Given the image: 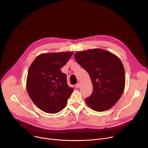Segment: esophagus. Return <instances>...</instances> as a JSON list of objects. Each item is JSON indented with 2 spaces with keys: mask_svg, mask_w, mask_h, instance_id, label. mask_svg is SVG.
Here are the masks:
<instances>
[{
  "mask_svg": "<svg viewBox=\"0 0 148 148\" xmlns=\"http://www.w3.org/2000/svg\"><path fill=\"white\" fill-rule=\"evenodd\" d=\"M80 87H81V83L80 82H78L75 85V87L77 88H79Z\"/></svg>",
  "mask_w": 148,
  "mask_h": 148,
  "instance_id": "34e87169",
  "label": "esophagus"
}]
</instances>
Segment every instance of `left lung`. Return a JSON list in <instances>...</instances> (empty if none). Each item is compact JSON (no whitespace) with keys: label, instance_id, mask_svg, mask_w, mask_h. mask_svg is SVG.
Listing matches in <instances>:
<instances>
[{"label":"left lung","instance_id":"obj_1","mask_svg":"<svg viewBox=\"0 0 148 148\" xmlns=\"http://www.w3.org/2000/svg\"><path fill=\"white\" fill-rule=\"evenodd\" d=\"M78 64L89 74L93 91L86 99L93 110L102 112L112 108L121 98L125 86V70L119 57L101 49L75 54Z\"/></svg>","mask_w":148,"mask_h":148}]
</instances>
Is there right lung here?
I'll use <instances>...</instances> for the list:
<instances>
[{"label": "right lung", "instance_id": "add662e5", "mask_svg": "<svg viewBox=\"0 0 148 148\" xmlns=\"http://www.w3.org/2000/svg\"><path fill=\"white\" fill-rule=\"evenodd\" d=\"M73 51L43 53L33 61L28 70L26 89L36 106L45 112L56 114L64 108L74 88L67 85L61 71Z\"/></svg>", "mask_w": 148, "mask_h": 148}]
</instances>
